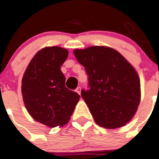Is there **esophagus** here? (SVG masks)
Instances as JSON below:
<instances>
[{
  "label": "esophagus",
  "mask_w": 159,
  "mask_h": 159,
  "mask_svg": "<svg viewBox=\"0 0 159 159\" xmlns=\"http://www.w3.org/2000/svg\"><path fill=\"white\" fill-rule=\"evenodd\" d=\"M75 91H76L77 93H78V94H79V95H81V87H78V88L76 89V90H75Z\"/></svg>",
  "instance_id": "esophagus-1"
}]
</instances>
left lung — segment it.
I'll list each match as a JSON object with an SVG mask.
<instances>
[{"instance_id":"1","label":"left lung","mask_w":159,"mask_h":159,"mask_svg":"<svg viewBox=\"0 0 159 159\" xmlns=\"http://www.w3.org/2000/svg\"><path fill=\"white\" fill-rule=\"evenodd\" d=\"M74 54L85 67L89 89L81 90L94 120L108 129L125 125L140 102V81L136 70L121 54L104 46L76 49Z\"/></svg>"}]
</instances>
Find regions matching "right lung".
Wrapping results in <instances>:
<instances>
[{"mask_svg":"<svg viewBox=\"0 0 159 159\" xmlns=\"http://www.w3.org/2000/svg\"><path fill=\"white\" fill-rule=\"evenodd\" d=\"M68 54L60 47L43 48L31 60L22 78L21 92L27 110L34 120L50 128L69 122L80 98L66 87L61 71Z\"/></svg>","mask_w":159,"mask_h":159,"instance_id":"obj_1","label":"right lung"}]
</instances>
